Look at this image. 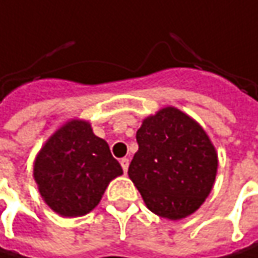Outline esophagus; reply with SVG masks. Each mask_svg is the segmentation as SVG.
<instances>
[{"mask_svg": "<svg viewBox=\"0 0 258 258\" xmlns=\"http://www.w3.org/2000/svg\"><path fill=\"white\" fill-rule=\"evenodd\" d=\"M120 164H121L123 171H124V173H127V168H129V159H127V158H123V159L120 161Z\"/></svg>", "mask_w": 258, "mask_h": 258, "instance_id": "esophagus-1", "label": "esophagus"}]
</instances>
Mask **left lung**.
<instances>
[{
	"instance_id": "1",
	"label": "left lung",
	"mask_w": 258,
	"mask_h": 258,
	"mask_svg": "<svg viewBox=\"0 0 258 258\" xmlns=\"http://www.w3.org/2000/svg\"><path fill=\"white\" fill-rule=\"evenodd\" d=\"M129 179L149 210L177 221L192 215L213 188L218 153L206 131L183 111L165 106L143 120Z\"/></svg>"
}]
</instances>
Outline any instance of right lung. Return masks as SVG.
Wrapping results in <instances>:
<instances>
[{
  "label": "right lung",
  "mask_w": 258,
  "mask_h": 258,
  "mask_svg": "<svg viewBox=\"0 0 258 258\" xmlns=\"http://www.w3.org/2000/svg\"><path fill=\"white\" fill-rule=\"evenodd\" d=\"M123 170L90 121L72 118L60 126L36 156L33 177L43 201L60 216L91 212L109 182Z\"/></svg>",
  "instance_id": "1"
}]
</instances>
